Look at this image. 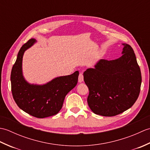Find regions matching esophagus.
<instances>
[{
	"label": "esophagus",
	"mask_w": 150,
	"mask_h": 150,
	"mask_svg": "<svg viewBox=\"0 0 150 150\" xmlns=\"http://www.w3.org/2000/svg\"><path fill=\"white\" fill-rule=\"evenodd\" d=\"M84 81V77H83V73L81 72L79 73V82H82Z\"/></svg>",
	"instance_id": "obj_1"
}]
</instances>
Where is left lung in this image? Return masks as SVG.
I'll use <instances>...</instances> for the list:
<instances>
[{"label":"left lung","mask_w":150,"mask_h":150,"mask_svg":"<svg viewBox=\"0 0 150 150\" xmlns=\"http://www.w3.org/2000/svg\"><path fill=\"white\" fill-rule=\"evenodd\" d=\"M122 55L101 59L94 68L83 73L89 89L88 104L93 112L105 117L117 115L136 102L141 91L142 77L133 48L122 44Z\"/></svg>","instance_id":"left-lung-1"}]
</instances>
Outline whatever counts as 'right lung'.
Masks as SVG:
<instances>
[{
	"instance_id": "right-lung-1",
	"label": "right lung",
	"mask_w": 150,
	"mask_h": 150,
	"mask_svg": "<svg viewBox=\"0 0 150 150\" xmlns=\"http://www.w3.org/2000/svg\"><path fill=\"white\" fill-rule=\"evenodd\" d=\"M35 42L31 39L21 47L11 73L13 97L17 106L37 118L55 115L61 110L66 95L77 84L79 72L53 79L44 85L30 84L22 73V57L25 51Z\"/></svg>"
}]
</instances>
